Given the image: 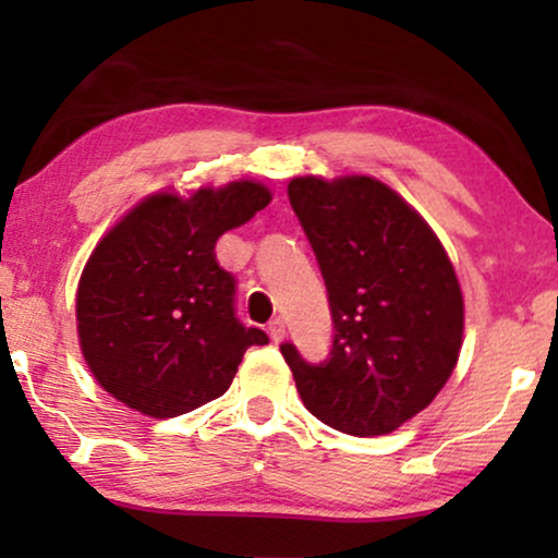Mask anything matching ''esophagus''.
I'll use <instances>...</instances> for the list:
<instances>
[{"label": "esophagus", "instance_id": "obj_1", "mask_svg": "<svg viewBox=\"0 0 558 558\" xmlns=\"http://www.w3.org/2000/svg\"><path fill=\"white\" fill-rule=\"evenodd\" d=\"M269 335H271L274 342H279L281 338H284V319H281V317L271 319V323H269Z\"/></svg>", "mask_w": 558, "mask_h": 558}]
</instances>
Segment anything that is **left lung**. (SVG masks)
I'll return each mask as SVG.
<instances>
[{"label":"left lung","mask_w":558,"mask_h":558,"mask_svg":"<svg viewBox=\"0 0 558 558\" xmlns=\"http://www.w3.org/2000/svg\"><path fill=\"white\" fill-rule=\"evenodd\" d=\"M292 210L315 251L332 315V345L307 363L279 350L304 407L332 429L378 437L429 407L462 348L454 266L426 220L384 182L353 174L294 178Z\"/></svg>","instance_id":"1"}]
</instances>
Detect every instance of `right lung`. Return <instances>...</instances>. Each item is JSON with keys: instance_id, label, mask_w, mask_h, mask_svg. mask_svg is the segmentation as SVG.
I'll use <instances>...</instances> for the list:
<instances>
[{"instance_id": "add662e5", "label": "right lung", "mask_w": 558, "mask_h": 558, "mask_svg": "<svg viewBox=\"0 0 558 558\" xmlns=\"http://www.w3.org/2000/svg\"><path fill=\"white\" fill-rule=\"evenodd\" d=\"M271 203L262 182L159 193L104 235L81 274L75 317L98 386L155 418L223 396L264 330L235 317V279L216 241Z\"/></svg>"}]
</instances>
